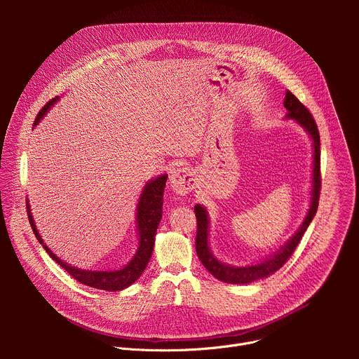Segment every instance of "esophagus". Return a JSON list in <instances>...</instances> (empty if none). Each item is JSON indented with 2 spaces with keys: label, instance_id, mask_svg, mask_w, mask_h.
<instances>
[{
  "label": "esophagus",
  "instance_id": "34e87169",
  "mask_svg": "<svg viewBox=\"0 0 359 359\" xmlns=\"http://www.w3.org/2000/svg\"><path fill=\"white\" fill-rule=\"evenodd\" d=\"M170 187L180 196H186L190 193L196 186V176L194 172L189 168H179L175 169L170 175Z\"/></svg>",
  "mask_w": 359,
  "mask_h": 359
}]
</instances>
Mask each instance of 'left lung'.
Here are the masks:
<instances>
[{"mask_svg":"<svg viewBox=\"0 0 359 359\" xmlns=\"http://www.w3.org/2000/svg\"><path fill=\"white\" fill-rule=\"evenodd\" d=\"M284 108L287 109L285 119H292L298 123L313 140V180H311V198H310V209L306 212L304 222L301 223L299 229L273 254L267 255L266 259L251 263L247 266H231L219 260L210 250L209 244V233H210V220L206 208L201 204H196L194 213L197 219V236H196V251L201 264L206 267V270L216 277L217 280L229 284H248L252 281H257L274 274L280 270L285 262L291 257L295 247L298 245L299 240L302 238L304 233L309 229L310 223L313 222L317 209H318V200H320V189H321V172H320V132L317 123L301 102L287 90L284 97Z\"/></svg>","mask_w":359,"mask_h":359,"instance_id":"8db88e82","label":"left lung"}]
</instances>
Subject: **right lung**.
<instances>
[{
  "mask_svg": "<svg viewBox=\"0 0 359 359\" xmlns=\"http://www.w3.org/2000/svg\"><path fill=\"white\" fill-rule=\"evenodd\" d=\"M61 96H57L50 99L48 104L41 109L38 114L34 126L39 123V121L46 115V112L53 108ZM168 175L163 173L158 176L156 179L149 180L137 200L136 206V229H137V250L133 255V259L123 267L118 270H82L78 267H74L65 262H62L58 255H55L53 251L48 248V245L43 243L42 237L39 236V231L36 230L34 217L31 215V206L27 198V210H28V219L29 224L32 227V231L38 241L42 244L45 251L49 254V257L55 263H58L65 271H68L76 281L81 284H85L92 288L105 290V291H121L132 285L144 271L150 257L153 252V245H155V236L158 226L162 219V206H163V193L166 186Z\"/></svg>",
  "mask_w": 359,
  "mask_h": 359,
  "instance_id": "obj_1",
  "label": "right lung"
}]
</instances>
